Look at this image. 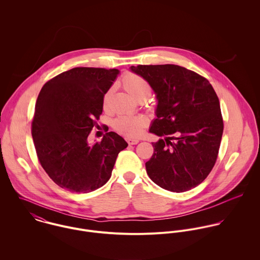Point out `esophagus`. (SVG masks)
<instances>
[{
    "mask_svg": "<svg viewBox=\"0 0 260 260\" xmlns=\"http://www.w3.org/2000/svg\"><path fill=\"white\" fill-rule=\"evenodd\" d=\"M126 141L128 142L129 145H136L139 143V139H132V138H127Z\"/></svg>",
    "mask_w": 260,
    "mask_h": 260,
    "instance_id": "1",
    "label": "esophagus"
}]
</instances>
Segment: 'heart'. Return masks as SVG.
<instances>
[{"mask_svg": "<svg viewBox=\"0 0 260 260\" xmlns=\"http://www.w3.org/2000/svg\"><path fill=\"white\" fill-rule=\"evenodd\" d=\"M121 85L128 94L135 100H146L151 94L152 88L148 81L143 77L133 73H126L121 79ZM112 90L109 89L102 98V108L108 110ZM146 125L145 118L141 116L120 115L113 121L114 129L128 137H137L141 134Z\"/></svg>", "mask_w": 260, "mask_h": 260, "instance_id": "b5f03b06", "label": "heart"}]
</instances>
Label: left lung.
<instances>
[{
    "mask_svg": "<svg viewBox=\"0 0 260 260\" xmlns=\"http://www.w3.org/2000/svg\"><path fill=\"white\" fill-rule=\"evenodd\" d=\"M146 79L158 100L150 132L163 137L152 143L145 163L150 179L163 189L184 192L211 172L223 133L219 99L209 81L172 64L131 66Z\"/></svg>",
    "mask_w": 260,
    "mask_h": 260,
    "instance_id": "8db88e82",
    "label": "left lung"
}]
</instances>
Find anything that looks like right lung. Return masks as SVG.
Instances as JSON below:
<instances>
[{"label": "right lung", "mask_w": 260, "mask_h": 260, "mask_svg": "<svg viewBox=\"0 0 260 260\" xmlns=\"http://www.w3.org/2000/svg\"><path fill=\"white\" fill-rule=\"evenodd\" d=\"M119 70L77 67L49 80L38 96L32 137L38 159L61 188L88 193L104 185L127 142L108 132L100 142L88 143L102 114V98Z\"/></svg>", "instance_id": "right-lung-1"}]
</instances>
